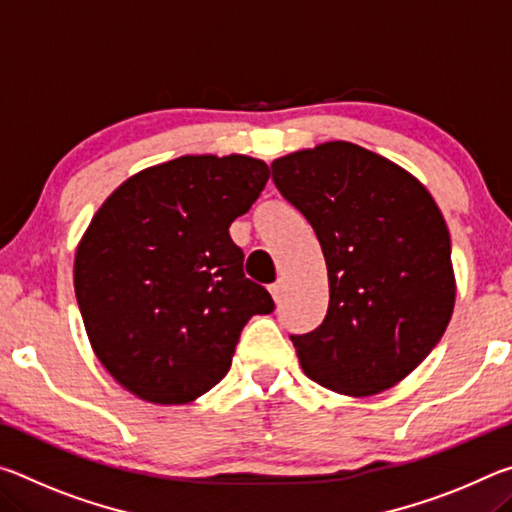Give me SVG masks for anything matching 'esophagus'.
Segmentation results:
<instances>
[{
    "label": "esophagus",
    "mask_w": 512,
    "mask_h": 512,
    "mask_svg": "<svg viewBox=\"0 0 512 512\" xmlns=\"http://www.w3.org/2000/svg\"><path fill=\"white\" fill-rule=\"evenodd\" d=\"M268 291H271V296H273V300L275 302H280V298H282V293H284V284L277 280L275 284H271V287H268Z\"/></svg>",
    "instance_id": "obj_1"
}]
</instances>
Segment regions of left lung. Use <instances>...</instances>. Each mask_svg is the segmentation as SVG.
Segmentation results:
<instances>
[{
    "label": "left lung",
    "mask_w": 512,
    "mask_h": 512,
    "mask_svg": "<svg viewBox=\"0 0 512 512\" xmlns=\"http://www.w3.org/2000/svg\"><path fill=\"white\" fill-rule=\"evenodd\" d=\"M271 169L327 264L323 323L291 336L302 372L348 397L388 391L436 348L454 314L443 212L400 164L352 142L282 155Z\"/></svg>",
    "instance_id": "8db88e82"
}]
</instances>
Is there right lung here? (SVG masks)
<instances>
[{
    "mask_svg": "<svg viewBox=\"0 0 512 512\" xmlns=\"http://www.w3.org/2000/svg\"><path fill=\"white\" fill-rule=\"evenodd\" d=\"M268 176L250 155H183L124 180L92 216L74 291L94 354L128 393L194 402L230 370L248 320L273 311L230 239Z\"/></svg>",
    "mask_w": 512,
    "mask_h": 512,
    "instance_id": "add662e5",
    "label": "right lung"
}]
</instances>
